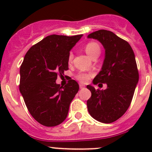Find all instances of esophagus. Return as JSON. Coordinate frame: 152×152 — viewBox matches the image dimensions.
<instances>
[{
	"label": "esophagus",
	"instance_id": "1",
	"mask_svg": "<svg viewBox=\"0 0 152 152\" xmlns=\"http://www.w3.org/2000/svg\"><path fill=\"white\" fill-rule=\"evenodd\" d=\"M85 87V86L84 85H82V84H80V85H79V87H80V88H84Z\"/></svg>",
	"mask_w": 152,
	"mask_h": 152
}]
</instances>
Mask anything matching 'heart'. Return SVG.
I'll list each match as a JSON object with an SVG mask.
<instances>
[{"label":"heart","instance_id":"obj_1","mask_svg":"<svg viewBox=\"0 0 152 152\" xmlns=\"http://www.w3.org/2000/svg\"><path fill=\"white\" fill-rule=\"evenodd\" d=\"M85 50L86 53L90 56V57H93L95 54L96 53H100L101 49L100 46H99V44L97 42H90L85 45ZM73 58V55L72 53H69L68 56V62H70L72 61ZM90 78V74L86 73H79V74H77L76 76V79L79 81V82H82V83H86L89 81Z\"/></svg>","mask_w":152,"mask_h":152}]
</instances>
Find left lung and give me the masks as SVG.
<instances>
[{
	"label": "left lung",
	"mask_w": 152,
	"mask_h": 152,
	"mask_svg": "<svg viewBox=\"0 0 152 152\" xmlns=\"http://www.w3.org/2000/svg\"><path fill=\"white\" fill-rule=\"evenodd\" d=\"M87 37L99 40L105 49L102 70L93 79V84L107 85L106 90L87 86L92 93L87 102V110L98 121L113 123L128 110L138 82L134 51L126 41L110 31H96Z\"/></svg>",
	"instance_id": "obj_1"
}]
</instances>
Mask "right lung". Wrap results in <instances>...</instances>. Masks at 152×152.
Returning <instances> with one entry per match:
<instances>
[{
    "label": "right lung",
    "instance_id": "add662e5",
    "mask_svg": "<svg viewBox=\"0 0 152 152\" xmlns=\"http://www.w3.org/2000/svg\"><path fill=\"white\" fill-rule=\"evenodd\" d=\"M83 36L52 34L30 48L20 69V91L32 117L45 126H55L66 119L79 84L70 79L57 85L58 75L68 70L70 50Z\"/></svg>",
    "mask_w": 152,
    "mask_h": 152
}]
</instances>
